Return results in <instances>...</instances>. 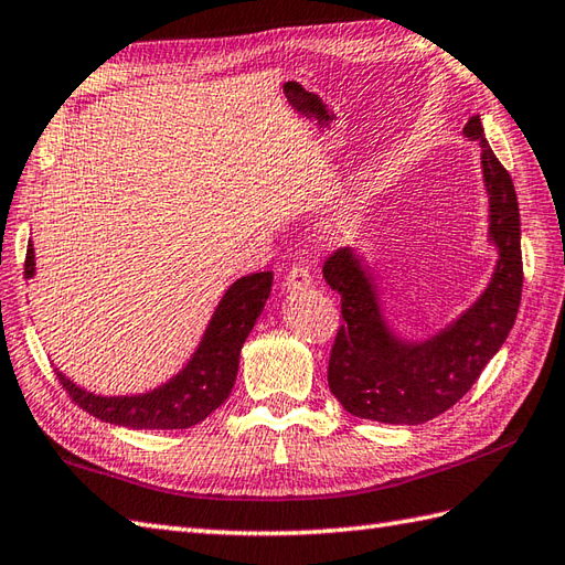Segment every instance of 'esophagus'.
Segmentation results:
<instances>
[{"mask_svg":"<svg viewBox=\"0 0 565 565\" xmlns=\"http://www.w3.org/2000/svg\"><path fill=\"white\" fill-rule=\"evenodd\" d=\"M311 282V270L307 266H292L285 278V290H305Z\"/></svg>","mask_w":565,"mask_h":565,"instance_id":"esophagus-1","label":"esophagus"}]
</instances>
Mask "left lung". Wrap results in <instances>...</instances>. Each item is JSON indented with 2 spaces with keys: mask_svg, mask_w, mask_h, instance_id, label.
<instances>
[{
  "mask_svg": "<svg viewBox=\"0 0 565 565\" xmlns=\"http://www.w3.org/2000/svg\"><path fill=\"white\" fill-rule=\"evenodd\" d=\"M463 135L481 145L488 191V236L498 246L493 278L483 295L428 341H401L388 329L372 275L353 248H338L323 263V278L341 295L343 326L329 360V386L358 418L420 425L469 392L518 319L522 297L520 207L510 173L488 147L479 116Z\"/></svg>",
  "mask_w": 565,
  "mask_h": 565,
  "instance_id": "obj_1",
  "label": "left lung"
}]
</instances>
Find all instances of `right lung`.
<instances>
[{
  "label": "right lung",
  "mask_w": 565,
  "mask_h": 565,
  "mask_svg": "<svg viewBox=\"0 0 565 565\" xmlns=\"http://www.w3.org/2000/svg\"><path fill=\"white\" fill-rule=\"evenodd\" d=\"M33 244L23 275L33 278ZM273 273L263 270L236 280L212 315L203 341L177 377L137 396H96L55 372L62 388L89 416L132 430H183L205 420L230 398L239 370L242 345L270 295Z\"/></svg>",
  "instance_id": "1"
}]
</instances>
